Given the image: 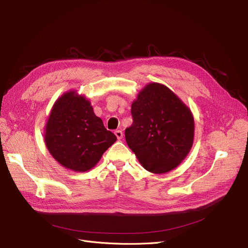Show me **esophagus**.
I'll list each match as a JSON object with an SVG mask.
<instances>
[{
    "label": "esophagus",
    "mask_w": 248,
    "mask_h": 248,
    "mask_svg": "<svg viewBox=\"0 0 248 248\" xmlns=\"http://www.w3.org/2000/svg\"><path fill=\"white\" fill-rule=\"evenodd\" d=\"M114 135H115V137L117 138V140H121V139H123V136H124L123 132H122V131H120V129H117V131H115V132H114Z\"/></svg>",
    "instance_id": "esophagus-1"
}]
</instances>
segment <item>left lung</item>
Listing matches in <instances>:
<instances>
[{
  "instance_id": "obj_1",
  "label": "left lung",
  "mask_w": 248,
  "mask_h": 248,
  "mask_svg": "<svg viewBox=\"0 0 248 248\" xmlns=\"http://www.w3.org/2000/svg\"><path fill=\"white\" fill-rule=\"evenodd\" d=\"M133 124L125 140L147 171L164 174L178 167L194 141L191 109L166 85L152 82L132 103Z\"/></svg>"
}]
</instances>
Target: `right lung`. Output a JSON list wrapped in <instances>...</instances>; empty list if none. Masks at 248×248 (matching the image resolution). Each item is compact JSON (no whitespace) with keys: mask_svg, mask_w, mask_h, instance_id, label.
I'll return each instance as SVG.
<instances>
[{"mask_svg":"<svg viewBox=\"0 0 248 248\" xmlns=\"http://www.w3.org/2000/svg\"><path fill=\"white\" fill-rule=\"evenodd\" d=\"M44 140L52 157L61 166L74 172H86L99 162L116 137L94 114L90 101L70 90L52 107Z\"/></svg>","mask_w":248,"mask_h":248,"instance_id":"1","label":"right lung"}]
</instances>
